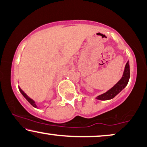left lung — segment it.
<instances>
[{
    "label": "left lung",
    "instance_id": "1",
    "mask_svg": "<svg viewBox=\"0 0 147 147\" xmlns=\"http://www.w3.org/2000/svg\"><path fill=\"white\" fill-rule=\"evenodd\" d=\"M130 65H129V61H128L126 66H125L122 77L121 78L120 81L105 93L97 96L96 99H99V100H109V99H113L127 85L129 81V79H130Z\"/></svg>",
    "mask_w": 147,
    "mask_h": 147
}]
</instances>
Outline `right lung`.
<instances>
[{
  "label": "right lung",
  "instance_id": "1",
  "mask_svg": "<svg viewBox=\"0 0 147 147\" xmlns=\"http://www.w3.org/2000/svg\"><path fill=\"white\" fill-rule=\"evenodd\" d=\"M19 91L21 92V93L22 94V95H23V96L26 99L27 101H28V102H29V103H30V104H31V105H32L33 107H37V105H36V102H35V101H34V100H33L32 99H31L30 97H29L28 96H27V95H26V93H25V92L23 91V90L21 89V88L19 87Z\"/></svg>",
  "mask_w": 147,
  "mask_h": 147
}]
</instances>
